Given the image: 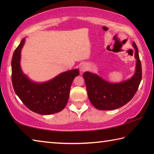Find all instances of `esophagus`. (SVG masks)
I'll list each match as a JSON object with an SVG mask.
<instances>
[{
	"label": "esophagus",
	"instance_id": "34e87169",
	"mask_svg": "<svg viewBox=\"0 0 154 154\" xmlns=\"http://www.w3.org/2000/svg\"><path fill=\"white\" fill-rule=\"evenodd\" d=\"M87 69H88V66L85 64H82L79 66V70L82 72L85 71Z\"/></svg>",
	"mask_w": 154,
	"mask_h": 154
}]
</instances>
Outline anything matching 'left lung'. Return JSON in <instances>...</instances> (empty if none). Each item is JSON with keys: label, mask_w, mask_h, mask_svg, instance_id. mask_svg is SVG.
<instances>
[{"label": "left lung", "mask_w": 154, "mask_h": 154, "mask_svg": "<svg viewBox=\"0 0 154 154\" xmlns=\"http://www.w3.org/2000/svg\"><path fill=\"white\" fill-rule=\"evenodd\" d=\"M132 46L137 61L134 73L130 79L111 83L93 72L87 71L83 73L88 98L95 108L104 111L118 109L128 103L136 94L141 81L142 69L139 51L134 42Z\"/></svg>", "instance_id": "8db88e82"}]
</instances>
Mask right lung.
Returning a JSON list of instances; mask_svg holds the SVG:
<instances>
[{"label": "right lung", "instance_id": "right-lung-1", "mask_svg": "<svg viewBox=\"0 0 154 154\" xmlns=\"http://www.w3.org/2000/svg\"><path fill=\"white\" fill-rule=\"evenodd\" d=\"M23 38L15 49L11 60L12 83L14 91L26 107L40 115H51L66 106L70 89L79 69L61 72L44 82H35L23 72L20 65L21 51L25 43Z\"/></svg>", "mask_w": 154, "mask_h": 154}]
</instances>
